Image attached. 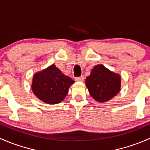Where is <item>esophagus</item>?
I'll list each match as a JSON object with an SVG mask.
<instances>
[{"label": "esophagus", "mask_w": 150, "mask_h": 150, "mask_svg": "<svg viewBox=\"0 0 150 150\" xmlns=\"http://www.w3.org/2000/svg\"><path fill=\"white\" fill-rule=\"evenodd\" d=\"M75 80L76 81H81V82H82V81H84V77L83 76H81L79 77H76V78L75 79Z\"/></svg>", "instance_id": "34e87169"}]
</instances>
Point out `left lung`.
<instances>
[{
    "instance_id": "obj_1",
    "label": "left lung",
    "mask_w": 150,
    "mask_h": 150,
    "mask_svg": "<svg viewBox=\"0 0 150 150\" xmlns=\"http://www.w3.org/2000/svg\"><path fill=\"white\" fill-rule=\"evenodd\" d=\"M86 86L92 98L99 103L110 100L119 93L121 86L120 74L111 71L103 65L93 67L86 79Z\"/></svg>"
}]
</instances>
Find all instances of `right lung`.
<instances>
[{
	"label": "right lung",
	"instance_id": "1",
	"mask_svg": "<svg viewBox=\"0 0 150 150\" xmlns=\"http://www.w3.org/2000/svg\"><path fill=\"white\" fill-rule=\"evenodd\" d=\"M74 82L70 77L64 74L55 64H52L34 74L32 90L43 103L55 105L64 100L69 87Z\"/></svg>",
	"mask_w": 150,
	"mask_h": 150
}]
</instances>
